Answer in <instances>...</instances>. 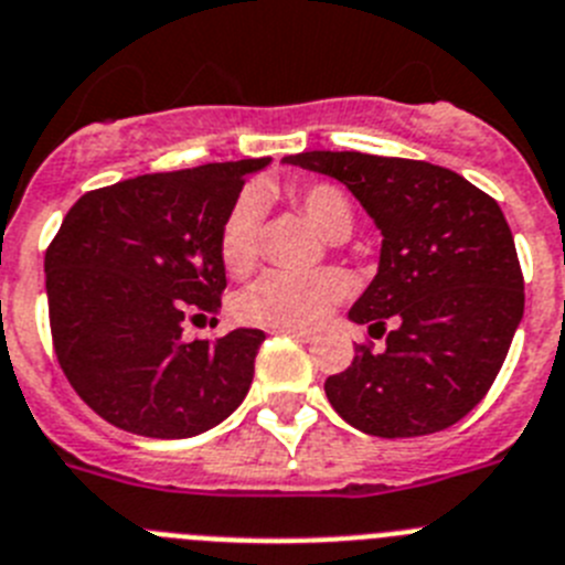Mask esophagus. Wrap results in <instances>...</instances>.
Instances as JSON below:
<instances>
[{
  "label": "esophagus",
  "mask_w": 565,
  "mask_h": 565,
  "mask_svg": "<svg viewBox=\"0 0 565 565\" xmlns=\"http://www.w3.org/2000/svg\"><path fill=\"white\" fill-rule=\"evenodd\" d=\"M276 332L289 334V338H298V340H303V343H307V340H312V332H307V329H298V327H284V329H276Z\"/></svg>",
  "instance_id": "esophagus-1"
}]
</instances>
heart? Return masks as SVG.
I'll return each mask as SVG.
<instances>
[{
    "mask_svg": "<svg viewBox=\"0 0 565 565\" xmlns=\"http://www.w3.org/2000/svg\"><path fill=\"white\" fill-rule=\"evenodd\" d=\"M301 213L332 242H340L352 233L354 211L349 196L329 182H307L289 191ZM264 200L258 191H245L227 211L220 231V256L225 270L233 276H247L258 262V242H262ZM345 281L334 270L318 273H264L258 281L245 287L233 301L238 320L253 327L284 329L312 327L329 312L343 295Z\"/></svg>",
    "mask_w": 565,
    "mask_h": 565,
    "instance_id": "1",
    "label": "heart"
}]
</instances>
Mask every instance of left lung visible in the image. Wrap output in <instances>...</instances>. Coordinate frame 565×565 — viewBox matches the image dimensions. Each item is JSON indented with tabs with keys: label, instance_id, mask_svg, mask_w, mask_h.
<instances>
[{
	"label": "left lung",
	"instance_id": "1",
	"mask_svg": "<svg viewBox=\"0 0 565 565\" xmlns=\"http://www.w3.org/2000/svg\"><path fill=\"white\" fill-rule=\"evenodd\" d=\"M284 162L343 182L383 236L377 276L349 320L385 334V352L354 349L323 385L332 408L383 439L456 425L484 399L523 318L521 264L498 202L419 160L303 151Z\"/></svg>",
	"mask_w": 565,
	"mask_h": 565
}]
</instances>
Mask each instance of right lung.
Instances as JSON below:
<instances>
[{
  "label": "right lung",
  "instance_id": "right-lung-1",
  "mask_svg": "<svg viewBox=\"0 0 565 565\" xmlns=\"http://www.w3.org/2000/svg\"><path fill=\"white\" fill-rule=\"evenodd\" d=\"M267 166L270 157L143 174L70 207L44 256L50 329L70 385L100 419L191 439L242 405L262 329L185 340L182 327L220 312L222 222Z\"/></svg>",
  "mask_w": 565,
  "mask_h": 565
}]
</instances>
